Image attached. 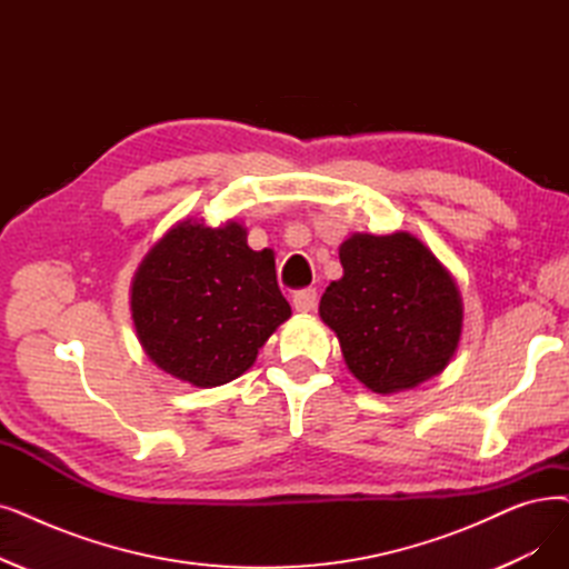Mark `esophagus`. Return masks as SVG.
<instances>
[{
    "mask_svg": "<svg viewBox=\"0 0 569 569\" xmlns=\"http://www.w3.org/2000/svg\"><path fill=\"white\" fill-rule=\"evenodd\" d=\"M316 302H318V295H316L313 288H305V290H298L292 295V307H295V311H300V313L313 311Z\"/></svg>",
    "mask_w": 569,
    "mask_h": 569,
    "instance_id": "esophagus-1",
    "label": "esophagus"
}]
</instances>
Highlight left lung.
<instances>
[{
  "mask_svg": "<svg viewBox=\"0 0 569 569\" xmlns=\"http://www.w3.org/2000/svg\"><path fill=\"white\" fill-rule=\"evenodd\" d=\"M343 277L320 298L349 372L392 395L441 375L462 335V298L451 271L411 232H356L339 246Z\"/></svg>",
  "mask_w": 569,
  "mask_h": 569,
  "instance_id": "1",
  "label": "left lung"
}]
</instances>
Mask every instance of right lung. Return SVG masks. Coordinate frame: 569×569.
Here are the masks:
<instances>
[{"label": "right lung", "instance_id": "right-lung-1", "mask_svg": "<svg viewBox=\"0 0 569 569\" xmlns=\"http://www.w3.org/2000/svg\"><path fill=\"white\" fill-rule=\"evenodd\" d=\"M246 234L237 220L209 228L186 218L134 271L130 311L143 353L194 388L241 377L290 318L274 256L253 251Z\"/></svg>", "mask_w": 569, "mask_h": 569}]
</instances>
